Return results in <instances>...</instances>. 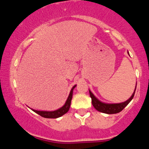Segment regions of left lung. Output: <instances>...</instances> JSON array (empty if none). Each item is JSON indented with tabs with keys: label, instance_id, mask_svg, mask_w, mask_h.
Masks as SVG:
<instances>
[{
	"label": "left lung",
	"instance_id": "obj_1",
	"mask_svg": "<svg viewBox=\"0 0 149 149\" xmlns=\"http://www.w3.org/2000/svg\"><path fill=\"white\" fill-rule=\"evenodd\" d=\"M127 54H129L128 51H127ZM136 88V86H135L134 92H133L132 96L130 97L127 100H126L125 102H121V103H115V104L105 103V102H102V101L98 100V99L94 95V94L92 93L90 90H89V92H90V97H91L92 99V105H93V107L95 108L96 110H97L100 112L104 113L114 114V113H118L120 112L121 111H122L123 109L124 108L131 102V100H132L133 97H134Z\"/></svg>",
	"mask_w": 149,
	"mask_h": 149
}]
</instances>
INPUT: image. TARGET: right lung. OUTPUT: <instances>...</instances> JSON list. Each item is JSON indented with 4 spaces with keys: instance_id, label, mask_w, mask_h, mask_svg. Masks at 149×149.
<instances>
[{
    "instance_id": "obj_1",
    "label": "right lung",
    "mask_w": 149,
    "mask_h": 149,
    "mask_svg": "<svg viewBox=\"0 0 149 149\" xmlns=\"http://www.w3.org/2000/svg\"><path fill=\"white\" fill-rule=\"evenodd\" d=\"M76 85H75L74 86L71 88L69 95V97H68L67 100H66L64 106L61 107V108H59V109H57V110L49 111H38L36 110V109H31V108L30 109H31L33 111L36 113L37 114H38V115H40V116H42V117L43 118H57L61 117V116L64 115L65 113H66L69 111L70 106H71V100H72L73 89L76 88Z\"/></svg>"
}]
</instances>
